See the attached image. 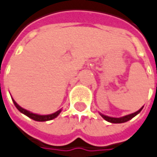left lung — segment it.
Wrapping results in <instances>:
<instances>
[{
    "mask_svg": "<svg viewBox=\"0 0 157 157\" xmlns=\"http://www.w3.org/2000/svg\"><path fill=\"white\" fill-rule=\"evenodd\" d=\"M142 107L141 108V109H139L137 112L134 113H131V114H128V115H126V116H123V117H121V118L109 117V116H105V115H104V114H101V113H100V115L104 118L106 121H108V122H111V123H123V122H126V121H128L131 120L132 118H134L136 115H137L140 112L142 111Z\"/></svg>",
    "mask_w": 157,
    "mask_h": 157,
    "instance_id": "obj_1",
    "label": "left lung"
}]
</instances>
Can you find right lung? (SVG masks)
<instances>
[{"mask_svg": "<svg viewBox=\"0 0 157 157\" xmlns=\"http://www.w3.org/2000/svg\"><path fill=\"white\" fill-rule=\"evenodd\" d=\"M12 100H13V99H12ZM13 102H14V104H15V107H16L19 111L21 112V113H22L25 114V115H27L28 117H29L30 119L34 120V121H47L53 120L54 118L57 117V115L60 113V112H61V110H58V111H57L56 113H52V114H48V115H39V114H36V113H31V112L27 111L26 109H23V108L18 105L14 100H13Z\"/></svg>", "mask_w": 157, "mask_h": 157, "instance_id": "right-lung-1", "label": "right lung"}]
</instances>
